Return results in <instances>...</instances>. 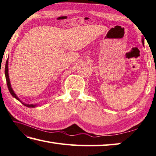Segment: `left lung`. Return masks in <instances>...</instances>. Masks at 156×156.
<instances>
[{
	"label": "left lung",
	"instance_id": "1",
	"mask_svg": "<svg viewBox=\"0 0 156 156\" xmlns=\"http://www.w3.org/2000/svg\"><path fill=\"white\" fill-rule=\"evenodd\" d=\"M142 42H143V44H144V39H143V41H142Z\"/></svg>",
	"mask_w": 156,
	"mask_h": 156
}]
</instances>
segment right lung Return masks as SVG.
I'll return each mask as SVG.
<instances>
[{"label": "right lung", "instance_id": "obj_1", "mask_svg": "<svg viewBox=\"0 0 156 156\" xmlns=\"http://www.w3.org/2000/svg\"><path fill=\"white\" fill-rule=\"evenodd\" d=\"M5 78H6V81H7V87H8V89H9L11 95H12L13 98H15L16 99H17V100H19L20 101H21L20 100H19V98L17 97V95L15 94V93L13 92L12 88H11V84H10V81H9V73H8V60H7L6 64H5ZM22 104H23L25 106H27V107H35L36 106V105H33V104H24V103H22Z\"/></svg>", "mask_w": 156, "mask_h": 156}]
</instances>
